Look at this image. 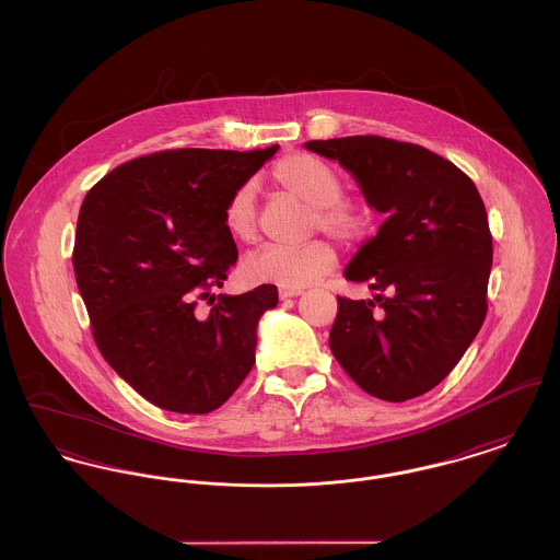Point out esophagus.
<instances>
[{
  "label": "esophagus",
  "mask_w": 560,
  "mask_h": 560,
  "mask_svg": "<svg viewBox=\"0 0 560 560\" xmlns=\"http://www.w3.org/2000/svg\"><path fill=\"white\" fill-rule=\"evenodd\" d=\"M303 293L301 289H280L278 294H280V299H289V296H299V294Z\"/></svg>",
  "instance_id": "esophagus-1"
}]
</instances>
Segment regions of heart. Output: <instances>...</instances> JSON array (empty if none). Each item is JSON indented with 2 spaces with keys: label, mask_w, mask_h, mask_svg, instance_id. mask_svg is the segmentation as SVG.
<instances>
[{
  "label": "heart",
  "mask_w": 560,
  "mask_h": 560,
  "mask_svg": "<svg viewBox=\"0 0 560 560\" xmlns=\"http://www.w3.org/2000/svg\"><path fill=\"white\" fill-rule=\"evenodd\" d=\"M271 177L284 191L314 207L316 230L320 228L343 244H355L369 234L371 217L366 208L341 196L343 180L328 162L312 153H291L276 162ZM223 221L236 240L253 242L257 237V198L253 183L240 185L230 196ZM335 264L337 253L324 240H314L296 248L266 244L244 257L242 273L250 282L303 289L320 280Z\"/></svg>",
  "instance_id": "heart-1"
}]
</instances>
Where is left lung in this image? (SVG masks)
<instances>
[{
	"mask_svg": "<svg viewBox=\"0 0 560 560\" xmlns=\"http://www.w3.org/2000/svg\"><path fill=\"white\" fill-rule=\"evenodd\" d=\"M387 214L346 267L375 296H337L328 346L366 394L402 402L436 387L487 316L493 240L482 198L453 162L383 137L307 141ZM387 292V295H382Z\"/></svg>",
	"mask_w": 560,
	"mask_h": 560,
	"instance_id": "obj_1",
	"label": "left lung"
}]
</instances>
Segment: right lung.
Wrapping results in <instances>:
<instances>
[{
  "label": "right lung",
  "instance_id": "obj_1",
  "mask_svg": "<svg viewBox=\"0 0 560 560\" xmlns=\"http://www.w3.org/2000/svg\"><path fill=\"white\" fill-rule=\"evenodd\" d=\"M276 151L151 153L114 168L82 202L73 269L94 341L160 409L214 411L255 364L257 324L278 289L212 291L237 259L225 205Z\"/></svg>",
  "mask_w": 560,
  "mask_h": 560
}]
</instances>
